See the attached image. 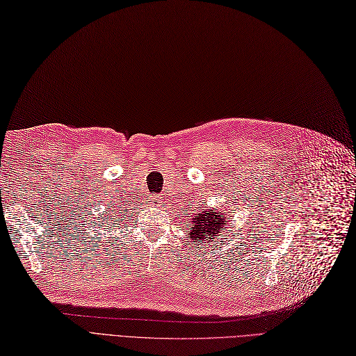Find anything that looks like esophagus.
<instances>
[{
    "label": "esophagus",
    "instance_id": "1",
    "mask_svg": "<svg viewBox=\"0 0 356 356\" xmlns=\"http://www.w3.org/2000/svg\"><path fill=\"white\" fill-rule=\"evenodd\" d=\"M154 202H155L156 205H163V204H164V201H163L161 196H155V198H154Z\"/></svg>",
    "mask_w": 356,
    "mask_h": 356
}]
</instances>
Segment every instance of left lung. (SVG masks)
<instances>
[{"label": "left lung", "mask_w": 356, "mask_h": 356, "mask_svg": "<svg viewBox=\"0 0 356 356\" xmlns=\"http://www.w3.org/2000/svg\"><path fill=\"white\" fill-rule=\"evenodd\" d=\"M222 217V213H220V216L217 213L211 211H205L204 214H198V217L193 218L195 225L192 227L191 236L193 241H207L209 242V239H213V236L218 233L220 229L225 227L226 222H222L226 218H220Z\"/></svg>", "instance_id": "left-lung-1"}]
</instances>
